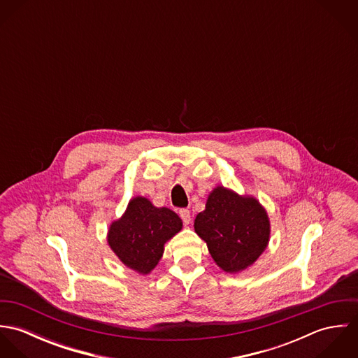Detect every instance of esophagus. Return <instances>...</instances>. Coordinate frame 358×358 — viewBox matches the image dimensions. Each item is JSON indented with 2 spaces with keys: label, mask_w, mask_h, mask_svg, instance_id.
Listing matches in <instances>:
<instances>
[{
  "label": "esophagus",
  "mask_w": 358,
  "mask_h": 358,
  "mask_svg": "<svg viewBox=\"0 0 358 358\" xmlns=\"http://www.w3.org/2000/svg\"><path fill=\"white\" fill-rule=\"evenodd\" d=\"M179 216L182 217V220H183V223H185V224H189V223H190V220H192L190 210H189V209H186V208H182V209L179 210Z\"/></svg>",
  "instance_id": "esophagus-1"
}]
</instances>
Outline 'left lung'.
<instances>
[{"label": "left lung", "mask_w": 358, "mask_h": 358, "mask_svg": "<svg viewBox=\"0 0 358 358\" xmlns=\"http://www.w3.org/2000/svg\"><path fill=\"white\" fill-rule=\"evenodd\" d=\"M194 230L220 268L238 273L266 250L270 222L254 197H241L219 186L209 194L205 210L196 216Z\"/></svg>", "instance_id": "left-lung-1"}]
</instances>
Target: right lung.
Masks as SVG:
<instances>
[{"label":"right lung","mask_w":358,"mask_h":358,"mask_svg":"<svg viewBox=\"0 0 358 358\" xmlns=\"http://www.w3.org/2000/svg\"><path fill=\"white\" fill-rule=\"evenodd\" d=\"M180 229L182 219L173 210L135 197L122 217L111 223L107 241L125 266L148 274L164 254V244Z\"/></svg>","instance_id":"1"}]
</instances>
